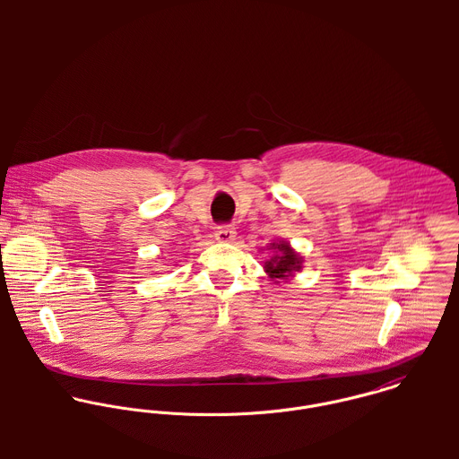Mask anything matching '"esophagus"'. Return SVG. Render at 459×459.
Returning <instances> with one entry per match:
<instances>
[{
	"label": "esophagus",
	"instance_id": "34e87169",
	"mask_svg": "<svg viewBox=\"0 0 459 459\" xmlns=\"http://www.w3.org/2000/svg\"><path fill=\"white\" fill-rule=\"evenodd\" d=\"M235 237H237V231L233 226H219L215 230V238L219 242H231V240H235Z\"/></svg>",
	"mask_w": 459,
	"mask_h": 459
}]
</instances>
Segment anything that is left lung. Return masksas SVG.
Listing matches in <instances>:
<instances>
[{
	"label": "left lung",
	"instance_id": "8db88e82",
	"mask_svg": "<svg viewBox=\"0 0 459 459\" xmlns=\"http://www.w3.org/2000/svg\"><path fill=\"white\" fill-rule=\"evenodd\" d=\"M268 247L273 253V256L268 262H264V272L272 281H288L290 277H293L295 272L302 268L304 258L299 253H295L288 242H272Z\"/></svg>",
	"mask_w": 459,
	"mask_h": 459
}]
</instances>
